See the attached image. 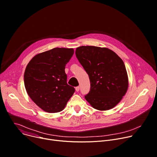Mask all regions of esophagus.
Wrapping results in <instances>:
<instances>
[{
	"label": "esophagus",
	"mask_w": 157,
	"mask_h": 157,
	"mask_svg": "<svg viewBox=\"0 0 157 157\" xmlns=\"http://www.w3.org/2000/svg\"><path fill=\"white\" fill-rule=\"evenodd\" d=\"M79 90H80V87H79V86H78V87H75V90H76L77 92H78V91H79Z\"/></svg>",
	"instance_id": "1"
}]
</instances>
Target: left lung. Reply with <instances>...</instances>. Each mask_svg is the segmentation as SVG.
Segmentation results:
<instances>
[{"mask_svg":"<svg viewBox=\"0 0 157 157\" xmlns=\"http://www.w3.org/2000/svg\"><path fill=\"white\" fill-rule=\"evenodd\" d=\"M75 55L90 82L86 101L99 111L113 109L121 101L129 86L122 59L109 48L94 46L78 47Z\"/></svg>","mask_w":157,"mask_h":157,"instance_id":"left-lung-1","label":"left lung"}]
</instances>
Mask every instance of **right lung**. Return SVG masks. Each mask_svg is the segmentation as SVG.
<instances>
[{
    "instance_id": "right-lung-1",
    "label": "right lung",
    "mask_w": 157,
    "mask_h": 157,
    "mask_svg": "<svg viewBox=\"0 0 157 157\" xmlns=\"http://www.w3.org/2000/svg\"><path fill=\"white\" fill-rule=\"evenodd\" d=\"M73 48H55L36 55L24 75L26 92L31 100L47 113L64 109L75 89L67 83L66 64L73 56Z\"/></svg>"
}]
</instances>
